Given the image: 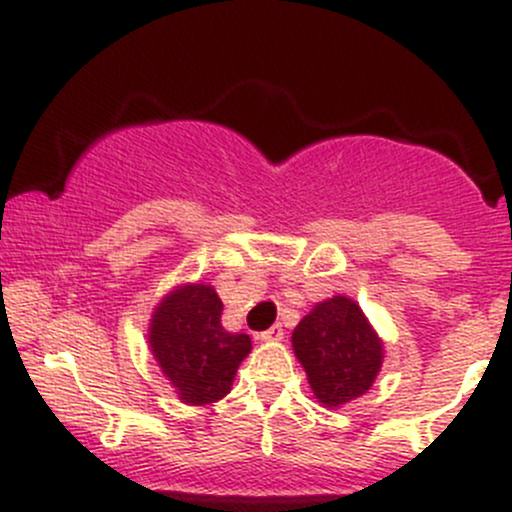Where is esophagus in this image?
<instances>
[{"label": "esophagus", "mask_w": 512, "mask_h": 512, "mask_svg": "<svg viewBox=\"0 0 512 512\" xmlns=\"http://www.w3.org/2000/svg\"><path fill=\"white\" fill-rule=\"evenodd\" d=\"M283 327H280V324H273L271 329H266V332H261V339L263 342H280V339H283Z\"/></svg>", "instance_id": "esophagus-1"}]
</instances>
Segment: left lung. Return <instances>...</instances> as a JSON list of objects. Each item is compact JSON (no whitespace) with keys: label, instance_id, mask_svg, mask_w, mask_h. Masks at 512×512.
I'll return each instance as SVG.
<instances>
[{"label":"left lung","instance_id":"8db88e82","mask_svg":"<svg viewBox=\"0 0 512 512\" xmlns=\"http://www.w3.org/2000/svg\"><path fill=\"white\" fill-rule=\"evenodd\" d=\"M293 349L312 393L327 408L361 398L383 364V342L354 300L317 302L293 332Z\"/></svg>","mask_w":512,"mask_h":512}]
</instances>
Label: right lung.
I'll use <instances>...</instances> for the list:
<instances>
[{
	"instance_id": "add662e5",
	"label": "right lung",
	"mask_w": 512,
	"mask_h": 512,
	"mask_svg": "<svg viewBox=\"0 0 512 512\" xmlns=\"http://www.w3.org/2000/svg\"><path fill=\"white\" fill-rule=\"evenodd\" d=\"M222 300L212 285H180L158 302L148 344L158 366L188 405L217 403L232 390L236 368L251 351L249 334L222 327Z\"/></svg>"
}]
</instances>
